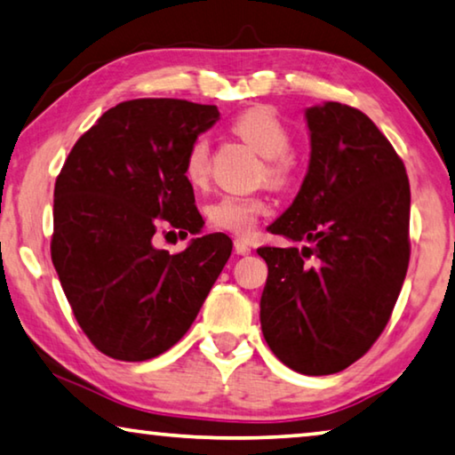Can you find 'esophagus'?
<instances>
[{
	"mask_svg": "<svg viewBox=\"0 0 455 455\" xmlns=\"http://www.w3.org/2000/svg\"><path fill=\"white\" fill-rule=\"evenodd\" d=\"M235 251L239 255H249L251 253V245L247 241H243V239H236L235 241Z\"/></svg>",
	"mask_w": 455,
	"mask_h": 455,
	"instance_id": "1",
	"label": "esophagus"
}]
</instances>
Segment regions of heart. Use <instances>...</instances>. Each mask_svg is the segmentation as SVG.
Wrapping results in <instances>:
<instances>
[{
  "label": "heart",
  "mask_w": 455,
  "mask_h": 455,
  "mask_svg": "<svg viewBox=\"0 0 455 455\" xmlns=\"http://www.w3.org/2000/svg\"><path fill=\"white\" fill-rule=\"evenodd\" d=\"M233 131L247 140L261 157H266L259 173L261 180L274 188H283L292 181L294 161L288 153L292 147V134L271 108L255 106L241 112L233 120ZM181 169L189 186H206L210 175V145L206 137H196L189 142ZM267 208V200L261 194H227L208 206V220L214 228L249 236Z\"/></svg>",
  "instance_id": "1"
}]
</instances>
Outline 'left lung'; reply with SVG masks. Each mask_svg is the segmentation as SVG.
I'll list each match as a JSON object with an SVG mask.
<instances>
[{
    "instance_id": "8db88e82",
    "label": "left lung",
    "mask_w": 455,
    "mask_h": 455,
    "mask_svg": "<svg viewBox=\"0 0 455 455\" xmlns=\"http://www.w3.org/2000/svg\"><path fill=\"white\" fill-rule=\"evenodd\" d=\"M310 163L269 230L308 247H259L267 263L261 331L307 376L337 374L382 335L411 257V186L390 140L357 108L307 110Z\"/></svg>"
}]
</instances>
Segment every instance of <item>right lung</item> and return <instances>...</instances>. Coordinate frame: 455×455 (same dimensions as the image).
<instances>
[{"instance_id": "obj_1", "label": "right lung", "mask_w": 455, "mask_h": 455, "mask_svg": "<svg viewBox=\"0 0 455 455\" xmlns=\"http://www.w3.org/2000/svg\"><path fill=\"white\" fill-rule=\"evenodd\" d=\"M220 118L188 100H128L104 112L71 148L54 184L51 257L93 347L145 362L173 347L228 261L214 233L181 253L153 245L159 227L200 233L184 178L189 142Z\"/></svg>"}]
</instances>
